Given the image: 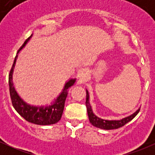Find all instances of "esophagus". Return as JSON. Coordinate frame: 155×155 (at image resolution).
<instances>
[{
    "label": "esophagus",
    "mask_w": 155,
    "mask_h": 155,
    "mask_svg": "<svg viewBox=\"0 0 155 155\" xmlns=\"http://www.w3.org/2000/svg\"><path fill=\"white\" fill-rule=\"evenodd\" d=\"M77 76L78 77L81 78V79H85L87 76V70L86 69H80L78 71Z\"/></svg>",
    "instance_id": "obj_1"
}]
</instances>
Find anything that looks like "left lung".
<instances>
[{"mask_svg": "<svg viewBox=\"0 0 155 155\" xmlns=\"http://www.w3.org/2000/svg\"><path fill=\"white\" fill-rule=\"evenodd\" d=\"M89 101V94L87 91H86V102H85V105H86L87 108V115H88L89 121L91 123V124L93 126L96 127L101 128V129L104 130H113V129H118V128L121 127L124 125H125L127 123H128L129 121H130L131 120L134 119L135 118L136 115L139 113L140 109H139L136 112H134L133 115H131L130 116H128L127 118H123V119L119 120V121H108V120H104L101 119V118L97 117L93 113L91 110V107L90 104L88 102Z\"/></svg>", "mask_w": 155, "mask_h": 155, "instance_id": "1", "label": "left lung"}]
</instances>
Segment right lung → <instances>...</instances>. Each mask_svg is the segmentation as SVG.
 I'll return each mask as SVG.
<instances>
[{"mask_svg":"<svg viewBox=\"0 0 155 155\" xmlns=\"http://www.w3.org/2000/svg\"><path fill=\"white\" fill-rule=\"evenodd\" d=\"M31 37V35L25 41L22 46L18 50V52L25 46V44ZM17 56L18 55L16 54L13 64H12V68H11L10 74H9V87H10V94L12 106L15 108L16 112L28 122L35 124H39V125H48V124H55L58 121H60L62 114H63L64 103L65 101H66L67 95H68V89L70 87H71L72 85H73L76 80L75 79H70L69 82H67L63 91L61 94L60 96L57 98L55 103L53 105L45 108L43 107H31V106L28 105L26 103H25L20 98V97L18 96V94L15 91L13 84H12V71H13V68L15 66Z\"/></svg>","mask_w":155,"mask_h":155,"instance_id":"right-lung-1","label":"right lung"}]
</instances>
